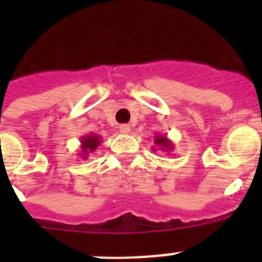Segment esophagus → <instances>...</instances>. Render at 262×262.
I'll return each instance as SVG.
<instances>
[{
  "label": "esophagus",
  "mask_w": 262,
  "mask_h": 262,
  "mask_svg": "<svg viewBox=\"0 0 262 262\" xmlns=\"http://www.w3.org/2000/svg\"><path fill=\"white\" fill-rule=\"evenodd\" d=\"M119 131H120V134L127 135V134H129V131H131V127H129V124H120Z\"/></svg>",
  "instance_id": "esophagus-1"
}]
</instances>
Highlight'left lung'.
Listing matches in <instances>:
<instances>
[{"label": "left lung", "instance_id": "1", "mask_svg": "<svg viewBox=\"0 0 262 262\" xmlns=\"http://www.w3.org/2000/svg\"><path fill=\"white\" fill-rule=\"evenodd\" d=\"M154 142L156 147H152V151H156L157 148H160L161 151L172 152V149L174 148V144L172 143V140H169L165 135H156Z\"/></svg>", "mask_w": 262, "mask_h": 262}]
</instances>
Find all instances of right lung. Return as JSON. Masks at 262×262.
I'll list each match as a JSON object with an SVG mask.
<instances>
[{"instance_id":"1","label":"right lung","mask_w":262,"mask_h":262,"mask_svg":"<svg viewBox=\"0 0 262 262\" xmlns=\"http://www.w3.org/2000/svg\"><path fill=\"white\" fill-rule=\"evenodd\" d=\"M80 140H81L80 155L82 159H86V157L89 156V154H93V152L97 149V147L101 144V136L96 135V134H88V135L82 136Z\"/></svg>"}]
</instances>
